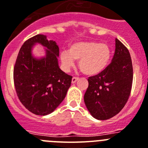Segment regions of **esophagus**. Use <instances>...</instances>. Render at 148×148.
Instances as JSON below:
<instances>
[{
    "label": "esophagus",
    "mask_w": 148,
    "mask_h": 148,
    "mask_svg": "<svg viewBox=\"0 0 148 148\" xmlns=\"http://www.w3.org/2000/svg\"><path fill=\"white\" fill-rule=\"evenodd\" d=\"M78 79H79V77H73L72 80H71V82H72V83H76V82H77L78 80Z\"/></svg>",
    "instance_id": "1"
}]
</instances>
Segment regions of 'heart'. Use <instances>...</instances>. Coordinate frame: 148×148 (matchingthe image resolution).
<instances>
[{
	"label": "heart",
	"instance_id": "1",
	"mask_svg": "<svg viewBox=\"0 0 148 148\" xmlns=\"http://www.w3.org/2000/svg\"><path fill=\"white\" fill-rule=\"evenodd\" d=\"M111 56L110 47L106 44L95 42H77L71 46L69 51L60 54L62 66L69 70L74 61L79 60V68L87 75H96L106 69Z\"/></svg>",
	"mask_w": 148,
	"mask_h": 148
}]
</instances>
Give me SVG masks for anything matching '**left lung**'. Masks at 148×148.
I'll list each match as a JSON object with an SVG mask.
<instances>
[{
	"instance_id": "obj_1",
	"label": "left lung",
	"mask_w": 148,
	"mask_h": 148,
	"mask_svg": "<svg viewBox=\"0 0 148 148\" xmlns=\"http://www.w3.org/2000/svg\"><path fill=\"white\" fill-rule=\"evenodd\" d=\"M133 78L129 51L116 38L111 63L102 72L88 79L84 101L91 115L98 120H107L117 115L129 99Z\"/></svg>"
}]
</instances>
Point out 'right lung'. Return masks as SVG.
<instances>
[{
    "mask_svg": "<svg viewBox=\"0 0 148 148\" xmlns=\"http://www.w3.org/2000/svg\"><path fill=\"white\" fill-rule=\"evenodd\" d=\"M35 43L48 48L46 56L36 60L31 54ZM59 47L45 36L38 34L23 44L14 65L13 79L18 97L29 111L38 115H48L63 101L72 77L58 65Z\"/></svg>",
    "mask_w": 148,
    "mask_h": 148,
    "instance_id": "add662e5",
    "label": "right lung"
}]
</instances>
